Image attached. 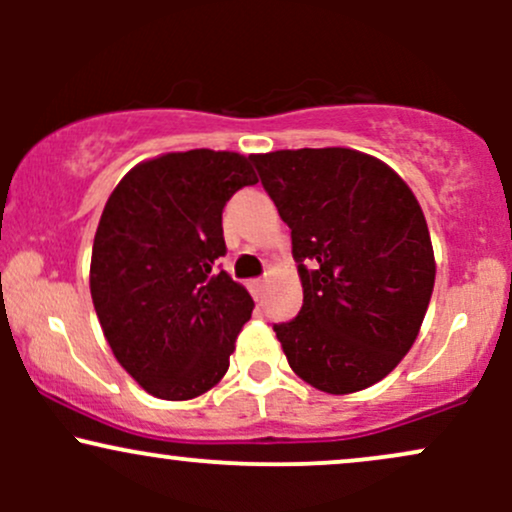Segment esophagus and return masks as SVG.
Segmentation results:
<instances>
[{
    "label": "esophagus",
    "mask_w": 512,
    "mask_h": 512,
    "mask_svg": "<svg viewBox=\"0 0 512 512\" xmlns=\"http://www.w3.org/2000/svg\"><path fill=\"white\" fill-rule=\"evenodd\" d=\"M262 289H264V279H252L250 281V291L255 293V296H260Z\"/></svg>",
    "instance_id": "obj_1"
}]
</instances>
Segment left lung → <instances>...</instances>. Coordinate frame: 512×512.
<instances>
[{
  "instance_id": "8db88e82",
  "label": "left lung",
  "mask_w": 512,
  "mask_h": 512,
  "mask_svg": "<svg viewBox=\"0 0 512 512\" xmlns=\"http://www.w3.org/2000/svg\"><path fill=\"white\" fill-rule=\"evenodd\" d=\"M289 223L303 308L274 325L298 378L330 395L383 380L407 356L428 310L436 260L409 185L354 149L255 154Z\"/></svg>"
}]
</instances>
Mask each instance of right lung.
<instances>
[{
    "instance_id": "right-lung-1",
    "label": "right lung",
    "mask_w": 512,
    "mask_h": 512,
    "mask_svg": "<svg viewBox=\"0 0 512 512\" xmlns=\"http://www.w3.org/2000/svg\"><path fill=\"white\" fill-rule=\"evenodd\" d=\"M255 182L250 158L192 149L139 163L108 197L93 238V308L149 395L182 402L226 375L255 303L219 269L221 214Z\"/></svg>"
}]
</instances>
